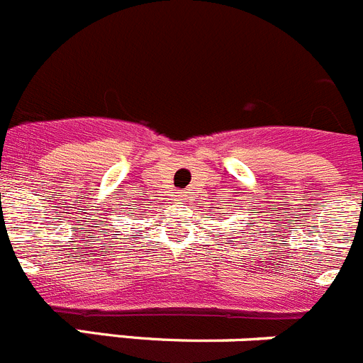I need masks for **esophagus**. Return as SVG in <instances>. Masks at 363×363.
Segmentation results:
<instances>
[{
    "instance_id": "esophagus-1",
    "label": "esophagus",
    "mask_w": 363,
    "mask_h": 363,
    "mask_svg": "<svg viewBox=\"0 0 363 363\" xmlns=\"http://www.w3.org/2000/svg\"><path fill=\"white\" fill-rule=\"evenodd\" d=\"M182 198H184V194H179V199H182Z\"/></svg>"
}]
</instances>
